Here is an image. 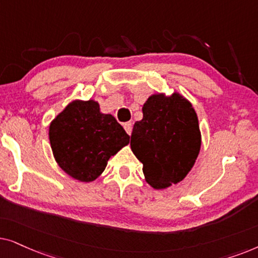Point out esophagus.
Instances as JSON below:
<instances>
[{
    "mask_svg": "<svg viewBox=\"0 0 258 258\" xmlns=\"http://www.w3.org/2000/svg\"><path fill=\"white\" fill-rule=\"evenodd\" d=\"M123 128H125V131L127 132V135L131 136L132 128H133V123L132 122H126L125 125H123Z\"/></svg>",
    "mask_w": 258,
    "mask_h": 258,
    "instance_id": "esophagus-1",
    "label": "esophagus"
}]
</instances>
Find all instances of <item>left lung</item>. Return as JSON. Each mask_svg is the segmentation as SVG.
Here are the masks:
<instances>
[{
    "label": "left lung",
    "instance_id": "1",
    "mask_svg": "<svg viewBox=\"0 0 258 258\" xmlns=\"http://www.w3.org/2000/svg\"><path fill=\"white\" fill-rule=\"evenodd\" d=\"M202 145L198 116L184 95L156 93L133 126L131 150L143 164L146 183L156 190L178 184L190 172Z\"/></svg>",
    "mask_w": 258,
    "mask_h": 258
}]
</instances>
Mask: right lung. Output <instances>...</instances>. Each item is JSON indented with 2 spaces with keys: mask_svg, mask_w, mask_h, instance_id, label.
I'll use <instances>...</instances> for the list:
<instances>
[{
  "mask_svg": "<svg viewBox=\"0 0 258 258\" xmlns=\"http://www.w3.org/2000/svg\"><path fill=\"white\" fill-rule=\"evenodd\" d=\"M53 156L68 176L89 183L100 177L107 161L128 145L130 137L98 101L72 100L48 130Z\"/></svg>",
  "mask_w": 258,
  "mask_h": 258,
  "instance_id": "add662e5",
  "label": "right lung"
}]
</instances>
